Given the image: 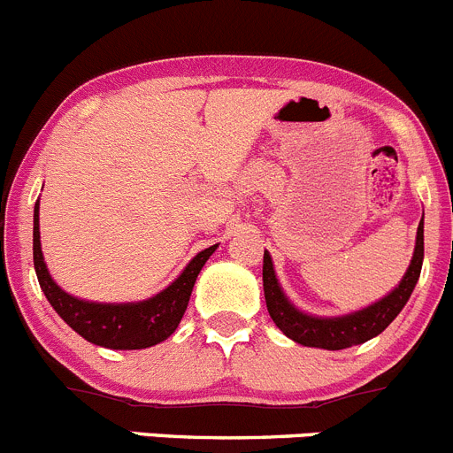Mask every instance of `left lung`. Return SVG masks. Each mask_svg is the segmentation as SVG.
Segmentation results:
<instances>
[{"mask_svg": "<svg viewBox=\"0 0 453 453\" xmlns=\"http://www.w3.org/2000/svg\"><path fill=\"white\" fill-rule=\"evenodd\" d=\"M422 257H425V230H422V221L418 226L416 236V250H413V259L409 264L407 274L398 284V288L388 293L387 297L380 299L373 306L357 311L353 315L344 317H312L306 312H299L293 303L286 299V295L279 288V281L274 277L273 259L268 252H264V295L265 306H268L273 322L277 324L279 331L286 337L295 340L297 344L315 346V349L326 350H340L349 349V346L362 344V342L371 340V337L380 335L388 324L398 317L404 303L411 297L416 281L420 277L422 270Z\"/></svg>", "mask_w": 453, "mask_h": 453, "instance_id": "left-lung-1", "label": "left lung"}]
</instances>
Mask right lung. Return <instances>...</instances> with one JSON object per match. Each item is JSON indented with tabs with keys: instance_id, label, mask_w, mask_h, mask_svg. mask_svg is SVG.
I'll return each instance as SVG.
<instances>
[{
	"instance_id": "right-lung-1",
	"label": "right lung",
	"mask_w": 453,
	"mask_h": 453,
	"mask_svg": "<svg viewBox=\"0 0 453 453\" xmlns=\"http://www.w3.org/2000/svg\"><path fill=\"white\" fill-rule=\"evenodd\" d=\"M217 246L198 252L188 268L180 273L174 284L167 286L163 293L147 302L138 303H93L66 295L60 286L50 279L46 270L44 257L40 248V203H35V219H33V264H35L37 281L44 290L46 299L55 312L73 328L78 335L91 344L116 350H136L160 344L167 340L183 319L192 295L194 281L198 273L210 259Z\"/></svg>"
}]
</instances>
